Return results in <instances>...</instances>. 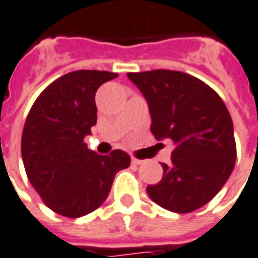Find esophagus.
<instances>
[{"mask_svg": "<svg viewBox=\"0 0 258 258\" xmlns=\"http://www.w3.org/2000/svg\"><path fill=\"white\" fill-rule=\"evenodd\" d=\"M131 162H133L134 165H142V163H144L145 160L138 159V158H135V156H133V158H131Z\"/></svg>", "mask_w": 258, "mask_h": 258, "instance_id": "1", "label": "esophagus"}]
</instances>
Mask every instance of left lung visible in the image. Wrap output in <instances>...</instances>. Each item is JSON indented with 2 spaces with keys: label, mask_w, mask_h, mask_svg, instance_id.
<instances>
[{
  "label": "left lung",
  "mask_w": 258,
  "mask_h": 258,
  "mask_svg": "<svg viewBox=\"0 0 258 258\" xmlns=\"http://www.w3.org/2000/svg\"><path fill=\"white\" fill-rule=\"evenodd\" d=\"M147 99L156 140L174 142L163 177L148 185L151 200L187 214L210 203L235 167L233 123L217 92L192 75L170 70L128 73Z\"/></svg>",
  "instance_id": "1"
}]
</instances>
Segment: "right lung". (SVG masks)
<instances>
[{
    "label": "right lung",
    "mask_w": 258,
    "mask_h": 258,
    "mask_svg": "<svg viewBox=\"0 0 258 258\" xmlns=\"http://www.w3.org/2000/svg\"><path fill=\"white\" fill-rule=\"evenodd\" d=\"M116 77L96 70L66 74L41 92L26 117L21 151L28 179L44 204L62 217L98 210L116 173L131 163L124 151L99 155L84 141L98 120L96 91Z\"/></svg>",
    "instance_id": "add662e5"
}]
</instances>
